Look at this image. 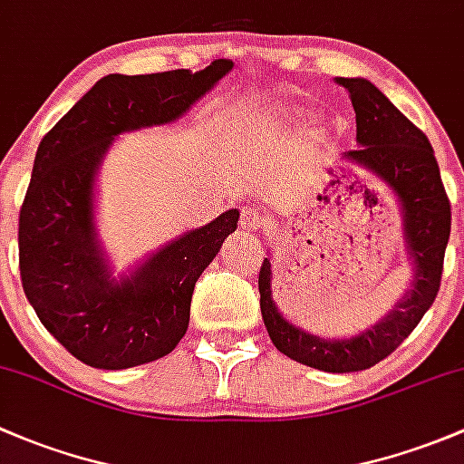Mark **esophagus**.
I'll list each match as a JSON object with an SVG mask.
<instances>
[{
  "label": "esophagus",
  "instance_id": "1",
  "mask_svg": "<svg viewBox=\"0 0 464 464\" xmlns=\"http://www.w3.org/2000/svg\"><path fill=\"white\" fill-rule=\"evenodd\" d=\"M241 227L246 232H261V227H264V217L259 214V209L243 208Z\"/></svg>",
  "mask_w": 464,
  "mask_h": 464
}]
</instances>
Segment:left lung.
Masks as SVG:
<instances>
[{"label":"left lung","instance_id":"obj_1","mask_svg":"<svg viewBox=\"0 0 464 464\" xmlns=\"http://www.w3.org/2000/svg\"><path fill=\"white\" fill-rule=\"evenodd\" d=\"M335 82L351 93L360 145L343 151L342 160L369 171L398 200L411 264L409 288L380 322L342 339L310 335L279 313L272 302L270 256L261 264L259 293L261 314L276 351L326 373H355L391 355L431 308L440 290L451 205L429 138L369 80L337 78Z\"/></svg>","mask_w":464,"mask_h":464}]
</instances>
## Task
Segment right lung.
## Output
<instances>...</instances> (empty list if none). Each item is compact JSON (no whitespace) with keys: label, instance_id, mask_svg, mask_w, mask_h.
<instances>
[{"label":"right lung","instance_id":"1","mask_svg":"<svg viewBox=\"0 0 464 464\" xmlns=\"http://www.w3.org/2000/svg\"><path fill=\"white\" fill-rule=\"evenodd\" d=\"M230 71V60H214L197 73H111L37 147L19 212L24 293L46 331L93 369H131L174 351L198 276L238 223V209H227L113 276L95 226L100 165L121 133L176 122Z\"/></svg>","mask_w":464,"mask_h":464}]
</instances>
